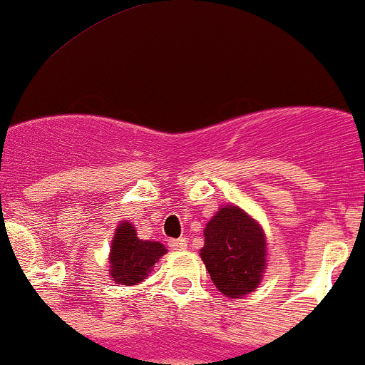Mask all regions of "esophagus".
I'll list each match as a JSON object with an SVG mask.
<instances>
[{
    "instance_id": "obj_1",
    "label": "esophagus",
    "mask_w": 365,
    "mask_h": 365,
    "mask_svg": "<svg viewBox=\"0 0 365 365\" xmlns=\"http://www.w3.org/2000/svg\"><path fill=\"white\" fill-rule=\"evenodd\" d=\"M168 245H170L174 250H184L187 247V242L186 238H172V240L168 242Z\"/></svg>"
}]
</instances>
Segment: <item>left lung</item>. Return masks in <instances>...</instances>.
Masks as SVG:
<instances>
[{
  "mask_svg": "<svg viewBox=\"0 0 365 365\" xmlns=\"http://www.w3.org/2000/svg\"><path fill=\"white\" fill-rule=\"evenodd\" d=\"M203 235L200 256L215 287L228 297L254 291L266 268V240L259 225L238 207L225 205Z\"/></svg>",
  "mask_w": 365,
  "mask_h": 365,
  "instance_id": "obj_1",
  "label": "left lung"
}]
</instances>
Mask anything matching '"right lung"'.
Listing matches in <instances>:
<instances>
[{
    "label": "right lung",
    "instance_id": "add662e5",
    "mask_svg": "<svg viewBox=\"0 0 365 365\" xmlns=\"http://www.w3.org/2000/svg\"><path fill=\"white\" fill-rule=\"evenodd\" d=\"M167 249L158 242L139 240L130 222H121L116 228L111 245V280L121 285H135L144 280Z\"/></svg>",
    "mask_w": 365,
    "mask_h": 365
}]
</instances>
